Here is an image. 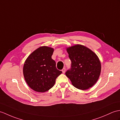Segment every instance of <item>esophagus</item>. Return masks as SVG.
I'll return each instance as SVG.
<instances>
[{"label": "esophagus", "instance_id": "esophagus-1", "mask_svg": "<svg viewBox=\"0 0 120 120\" xmlns=\"http://www.w3.org/2000/svg\"><path fill=\"white\" fill-rule=\"evenodd\" d=\"M62 71L63 74H64L65 72V68H63L62 69Z\"/></svg>", "mask_w": 120, "mask_h": 120}]
</instances>
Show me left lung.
I'll return each mask as SVG.
<instances>
[{"label": "left lung", "mask_w": 120, "mask_h": 120, "mask_svg": "<svg viewBox=\"0 0 120 120\" xmlns=\"http://www.w3.org/2000/svg\"><path fill=\"white\" fill-rule=\"evenodd\" d=\"M66 51L71 66L65 75L72 85L83 90L91 87L101 73V65L98 57L90 49L81 44L67 47Z\"/></svg>", "instance_id": "8db88e82"}]
</instances>
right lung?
Instances as JSON below:
<instances>
[{"mask_svg":"<svg viewBox=\"0 0 120 120\" xmlns=\"http://www.w3.org/2000/svg\"><path fill=\"white\" fill-rule=\"evenodd\" d=\"M54 49L46 46L39 47L25 61L23 73L29 87L37 92L44 93L54 86L56 79L62 73L56 67L52 59Z\"/></svg>","mask_w":120,"mask_h":120,"instance_id":"right-lung-1","label":"right lung"}]
</instances>
